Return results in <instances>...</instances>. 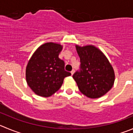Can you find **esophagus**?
<instances>
[{"mask_svg":"<svg viewBox=\"0 0 133 133\" xmlns=\"http://www.w3.org/2000/svg\"><path fill=\"white\" fill-rule=\"evenodd\" d=\"M70 73H71L72 75H73V74H74V69H73V70H72L71 72H70Z\"/></svg>","mask_w":133,"mask_h":133,"instance_id":"1","label":"esophagus"}]
</instances>
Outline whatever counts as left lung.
<instances>
[{"instance_id": "obj_1", "label": "left lung", "mask_w": 133, "mask_h": 133, "mask_svg": "<svg viewBox=\"0 0 133 133\" xmlns=\"http://www.w3.org/2000/svg\"><path fill=\"white\" fill-rule=\"evenodd\" d=\"M80 59V70L73 75L79 91L91 98L102 97L113 86L115 74L105 55L93 45H76Z\"/></svg>"}]
</instances>
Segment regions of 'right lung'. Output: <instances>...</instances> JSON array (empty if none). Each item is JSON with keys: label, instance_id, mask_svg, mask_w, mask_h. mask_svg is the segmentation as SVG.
Here are the masks:
<instances>
[{"label": "right lung", "instance_id": "obj_1", "mask_svg": "<svg viewBox=\"0 0 133 133\" xmlns=\"http://www.w3.org/2000/svg\"><path fill=\"white\" fill-rule=\"evenodd\" d=\"M62 49L59 44L45 43L35 51L28 62L26 83L37 95L50 97L60 89L64 78L71 75L64 70V62L59 58Z\"/></svg>", "mask_w": 133, "mask_h": 133}]
</instances>
